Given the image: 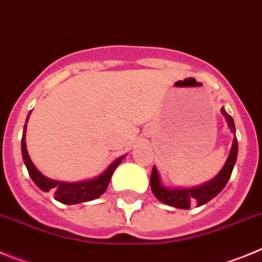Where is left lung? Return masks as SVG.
<instances>
[{"label":"left lung","instance_id":"left-lung-1","mask_svg":"<svg viewBox=\"0 0 262 262\" xmlns=\"http://www.w3.org/2000/svg\"><path fill=\"white\" fill-rule=\"evenodd\" d=\"M222 115L225 116L226 121L228 124V128L232 133L235 134V124L234 120L222 107ZM237 158V140L234 137L232 146H231V151L228 154L227 160H226L223 168L219 171L218 175L213 180L207 181L204 185L194 188H167L164 187L159 178V172L157 167H152L151 178H150V185H151V192L163 204L169 205V206L178 207V209H189L193 202L197 204V206L206 204L214 199L223 188L226 187L228 179H230L232 169H234L235 162Z\"/></svg>","mask_w":262,"mask_h":262}]
</instances>
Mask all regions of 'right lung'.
<instances>
[{"label":"right lung","instance_id":"add662e5","mask_svg":"<svg viewBox=\"0 0 262 262\" xmlns=\"http://www.w3.org/2000/svg\"><path fill=\"white\" fill-rule=\"evenodd\" d=\"M30 114H31V112H30ZM30 114H28L27 119H26V124H27ZM26 124L25 128H23L22 136V157L23 162H25L26 167H27L28 173H30V176H31V179L34 180V183L36 184L40 189L44 190V192H49V190H51V192L55 194V199L57 200L58 202H62V204H81V202L91 201V200H95L98 199V197H100L108 188V184H110L112 173L115 172L116 167L119 166V164L121 163V160L125 158V155H124V157L115 160L114 163H111L110 167L103 172L102 175L93 179V180L79 181V183H63V181L52 180V179L46 178V176L34 166L32 160L30 159V155H28L27 152V147H26L25 133L26 128H27Z\"/></svg>","mask_w":262,"mask_h":262}]
</instances>
